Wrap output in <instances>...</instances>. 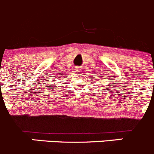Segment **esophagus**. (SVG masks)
<instances>
[{
    "instance_id": "1",
    "label": "esophagus",
    "mask_w": 154,
    "mask_h": 154,
    "mask_svg": "<svg viewBox=\"0 0 154 154\" xmlns=\"http://www.w3.org/2000/svg\"><path fill=\"white\" fill-rule=\"evenodd\" d=\"M75 70H77V71H79V70H80V67H76V68H75Z\"/></svg>"
}]
</instances>
